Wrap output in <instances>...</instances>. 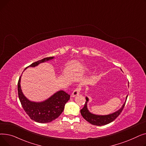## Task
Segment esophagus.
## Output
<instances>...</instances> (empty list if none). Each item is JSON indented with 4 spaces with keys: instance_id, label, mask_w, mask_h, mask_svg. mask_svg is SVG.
<instances>
[{
    "instance_id": "esophagus-1",
    "label": "esophagus",
    "mask_w": 146,
    "mask_h": 146,
    "mask_svg": "<svg viewBox=\"0 0 146 146\" xmlns=\"http://www.w3.org/2000/svg\"><path fill=\"white\" fill-rule=\"evenodd\" d=\"M81 89H82L81 86H78L77 88H76V89L73 92L72 95V97H75L76 96L79 95V94H80V92Z\"/></svg>"
}]
</instances>
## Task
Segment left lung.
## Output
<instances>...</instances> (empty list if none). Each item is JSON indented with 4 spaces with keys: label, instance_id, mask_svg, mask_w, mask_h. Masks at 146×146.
<instances>
[{
    "label": "left lung",
    "instance_id": "obj_1",
    "mask_svg": "<svg viewBox=\"0 0 146 146\" xmlns=\"http://www.w3.org/2000/svg\"><path fill=\"white\" fill-rule=\"evenodd\" d=\"M127 97L128 95L126 97V101ZM86 102H85V106H84L83 108L80 110L81 115L83 117V118L86 120L88 122H89V123L92 125L98 126L106 125L115 119L119 115V114L121 113L122 111L123 110L126 102L125 101L121 108L116 112L109 115H98L92 113L89 111L87 108V103L89 101V99L87 97L86 98Z\"/></svg>",
    "mask_w": 146,
    "mask_h": 146
}]
</instances>
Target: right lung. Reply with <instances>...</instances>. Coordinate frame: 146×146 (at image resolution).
Listing matches in <instances>:
<instances>
[{
    "instance_id": "right-lung-1",
    "label": "right lung",
    "mask_w": 146,
    "mask_h": 146,
    "mask_svg": "<svg viewBox=\"0 0 146 146\" xmlns=\"http://www.w3.org/2000/svg\"><path fill=\"white\" fill-rule=\"evenodd\" d=\"M53 58L54 57L44 58L32 63L28 67H35L40 63H44ZM21 78V76L18 83V96L22 108L30 118L39 123H47L57 118L63 112L65 104L70 99V95L63 90H60L43 102L30 101L22 92L20 84Z\"/></svg>"
}]
</instances>
